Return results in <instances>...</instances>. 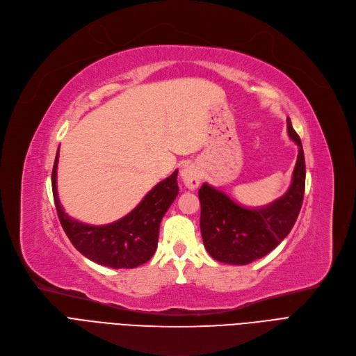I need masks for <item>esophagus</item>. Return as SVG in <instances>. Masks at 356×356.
<instances>
[{
    "mask_svg": "<svg viewBox=\"0 0 356 356\" xmlns=\"http://www.w3.org/2000/svg\"><path fill=\"white\" fill-rule=\"evenodd\" d=\"M181 178L185 184V187L190 188V190H195L201 179H202V174H201V169L194 165V163H188L185 165L184 169L181 171Z\"/></svg>",
    "mask_w": 356,
    "mask_h": 356,
    "instance_id": "1",
    "label": "esophagus"
}]
</instances>
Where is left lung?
Returning <instances> with one entry per match:
<instances>
[{"mask_svg": "<svg viewBox=\"0 0 356 356\" xmlns=\"http://www.w3.org/2000/svg\"><path fill=\"white\" fill-rule=\"evenodd\" d=\"M286 131L298 146V156L290 188L278 200L265 207L248 209L209 184H202L198 190L202 242L216 261L230 265L250 264L268 255L291 232L302 204L306 162L290 118H286Z\"/></svg>", "mask_w": 356, "mask_h": 356, "instance_id": "left-lung-1", "label": "left lung"}]
</instances>
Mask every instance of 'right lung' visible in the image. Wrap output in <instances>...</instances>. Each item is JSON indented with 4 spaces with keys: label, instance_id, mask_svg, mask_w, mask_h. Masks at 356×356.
Listing matches in <instances>:
<instances>
[{
    "label": "right lung",
    "instance_id": "right-lung-1",
    "mask_svg": "<svg viewBox=\"0 0 356 356\" xmlns=\"http://www.w3.org/2000/svg\"><path fill=\"white\" fill-rule=\"evenodd\" d=\"M59 149L52 171V191L60 225L71 243L95 264L136 268L147 262L158 248L161 220L178 195V171L161 181L129 214L114 223L92 226L67 216L60 206L56 188Z\"/></svg>",
    "mask_w": 356,
    "mask_h": 356
}]
</instances>
